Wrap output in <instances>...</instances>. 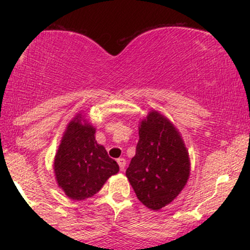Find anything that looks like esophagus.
<instances>
[{"mask_svg":"<svg viewBox=\"0 0 250 250\" xmlns=\"http://www.w3.org/2000/svg\"><path fill=\"white\" fill-rule=\"evenodd\" d=\"M117 163H119V167H120V170H125V160L123 159V157H120V159H117Z\"/></svg>","mask_w":250,"mask_h":250,"instance_id":"1","label":"esophagus"}]
</instances>
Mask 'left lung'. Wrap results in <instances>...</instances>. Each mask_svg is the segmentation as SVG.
<instances>
[{
    "instance_id": "left-lung-1",
    "label": "left lung",
    "mask_w": 250,
    "mask_h": 250,
    "mask_svg": "<svg viewBox=\"0 0 250 250\" xmlns=\"http://www.w3.org/2000/svg\"><path fill=\"white\" fill-rule=\"evenodd\" d=\"M136 154L125 171L137 199L159 210L181 193L189 177V157L175 127L150 111L139 130Z\"/></svg>"
}]
</instances>
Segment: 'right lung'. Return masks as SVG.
Listing matches in <instances>:
<instances>
[{
  "label": "right lung",
  "mask_w": 250,
  "mask_h": 250,
  "mask_svg": "<svg viewBox=\"0 0 250 250\" xmlns=\"http://www.w3.org/2000/svg\"><path fill=\"white\" fill-rule=\"evenodd\" d=\"M95 128L77 115L68 125L57 150L54 170L59 186L73 200L95 195L111 175L119 171L115 160L95 141Z\"/></svg>",
  "instance_id": "right-lung-1"
}]
</instances>
